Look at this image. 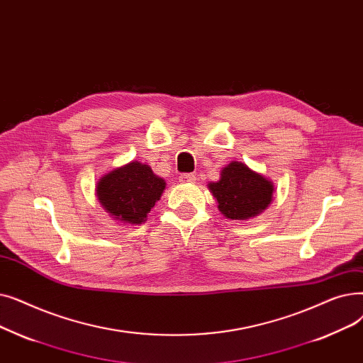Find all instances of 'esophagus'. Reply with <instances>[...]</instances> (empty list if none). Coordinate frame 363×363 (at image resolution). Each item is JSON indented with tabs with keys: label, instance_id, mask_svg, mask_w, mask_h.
Returning <instances> with one entry per match:
<instances>
[{
	"label": "esophagus",
	"instance_id": "1",
	"mask_svg": "<svg viewBox=\"0 0 363 363\" xmlns=\"http://www.w3.org/2000/svg\"><path fill=\"white\" fill-rule=\"evenodd\" d=\"M196 177L194 174H182L180 176V182L182 183H195Z\"/></svg>",
	"mask_w": 363,
	"mask_h": 363
}]
</instances>
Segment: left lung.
Wrapping results in <instances>:
<instances>
[{
  "instance_id": "left-lung-1",
  "label": "left lung",
  "mask_w": 363,
  "mask_h": 363,
  "mask_svg": "<svg viewBox=\"0 0 363 363\" xmlns=\"http://www.w3.org/2000/svg\"><path fill=\"white\" fill-rule=\"evenodd\" d=\"M218 202V211L229 220H250L260 216L273 201L272 180L240 161L223 167L220 180L208 183Z\"/></svg>"
}]
</instances>
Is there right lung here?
Returning a JSON list of instances; mask_svg holds the SVG:
<instances>
[{"instance_id": "obj_1", "label": "right lung", "mask_w": 363, "mask_h": 363, "mask_svg": "<svg viewBox=\"0 0 363 363\" xmlns=\"http://www.w3.org/2000/svg\"><path fill=\"white\" fill-rule=\"evenodd\" d=\"M165 186L147 164L131 161L106 172L96 184V196L112 220L139 226L161 199Z\"/></svg>"}]
</instances>
